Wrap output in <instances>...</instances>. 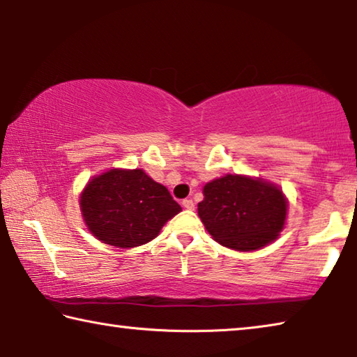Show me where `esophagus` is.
<instances>
[{"label": "esophagus", "instance_id": "34e87169", "mask_svg": "<svg viewBox=\"0 0 357 357\" xmlns=\"http://www.w3.org/2000/svg\"><path fill=\"white\" fill-rule=\"evenodd\" d=\"M183 206L187 211H193V209H195V203H193L190 198H187V200H183Z\"/></svg>", "mask_w": 357, "mask_h": 357}]
</instances>
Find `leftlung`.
I'll list each match as a JSON object with an SVG mask.
<instances>
[{"mask_svg": "<svg viewBox=\"0 0 357 357\" xmlns=\"http://www.w3.org/2000/svg\"><path fill=\"white\" fill-rule=\"evenodd\" d=\"M198 215L214 241L252 252L279 238L288 200L277 184L245 174H225L203 187Z\"/></svg>", "mask_w": 357, "mask_h": 357, "instance_id": "left-lung-1", "label": "left lung"}]
</instances>
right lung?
Masks as SVG:
<instances>
[{"label": "right lung", "mask_w": 357, "mask_h": 357, "mask_svg": "<svg viewBox=\"0 0 357 357\" xmlns=\"http://www.w3.org/2000/svg\"><path fill=\"white\" fill-rule=\"evenodd\" d=\"M80 211L96 239L132 249L159 236L181 206L165 185L140 168H112L88 181L80 193Z\"/></svg>", "instance_id": "1"}]
</instances>
